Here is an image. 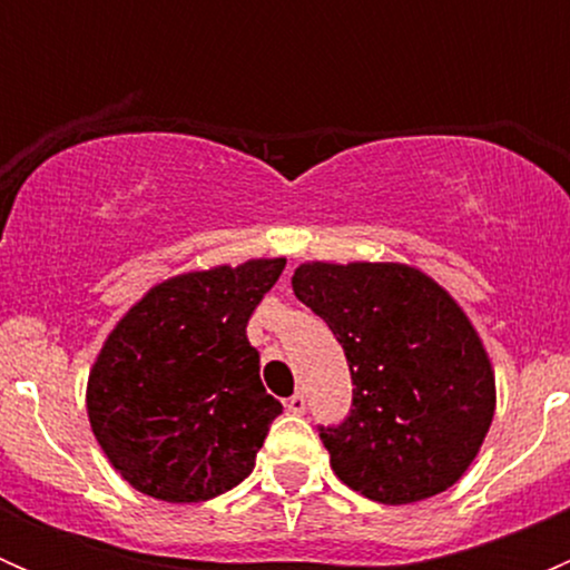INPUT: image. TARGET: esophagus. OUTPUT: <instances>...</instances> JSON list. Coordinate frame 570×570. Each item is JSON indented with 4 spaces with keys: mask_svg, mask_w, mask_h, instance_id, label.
Wrapping results in <instances>:
<instances>
[{
    "mask_svg": "<svg viewBox=\"0 0 570 570\" xmlns=\"http://www.w3.org/2000/svg\"><path fill=\"white\" fill-rule=\"evenodd\" d=\"M286 411H289V413H303V411H306V394H303V392L292 394L289 400H286Z\"/></svg>",
    "mask_w": 570,
    "mask_h": 570,
    "instance_id": "obj_1",
    "label": "esophagus"
}]
</instances>
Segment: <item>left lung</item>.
Here are the masks:
<instances>
[{"mask_svg":"<svg viewBox=\"0 0 570 570\" xmlns=\"http://www.w3.org/2000/svg\"><path fill=\"white\" fill-rule=\"evenodd\" d=\"M292 289L347 355L353 411L320 439L347 488L411 504L455 485L485 441L497 377L461 303L400 262H303Z\"/></svg>","mask_w":570,"mask_h":570,"instance_id":"8db88e82","label":"left lung"}]
</instances>
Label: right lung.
I'll return each mask as SVG.
<instances>
[{
	"instance_id": "obj_1",
	"label": "right lung",
	"mask_w": 570,
	"mask_h": 570,
	"mask_svg": "<svg viewBox=\"0 0 570 570\" xmlns=\"http://www.w3.org/2000/svg\"><path fill=\"white\" fill-rule=\"evenodd\" d=\"M286 258H248L151 286L101 344L88 419L112 469L163 502H206L256 465L273 419L248 320Z\"/></svg>"
}]
</instances>
